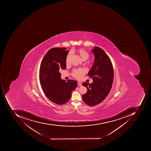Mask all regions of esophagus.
<instances>
[{
	"mask_svg": "<svg viewBox=\"0 0 151 151\" xmlns=\"http://www.w3.org/2000/svg\"><path fill=\"white\" fill-rule=\"evenodd\" d=\"M78 86H81L82 85V83H80V82H78Z\"/></svg>",
	"mask_w": 151,
	"mask_h": 151,
	"instance_id": "1",
	"label": "esophagus"
}]
</instances>
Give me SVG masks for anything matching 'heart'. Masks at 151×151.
Wrapping results in <instances>:
<instances>
[{"label":"heart","mask_w":151,"mask_h":151,"mask_svg":"<svg viewBox=\"0 0 151 151\" xmlns=\"http://www.w3.org/2000/svg\"><path fill=\"white\" fill-rule=\"evenodd\" d=\"M78 53L79 54L81 58L84 61L87 60L89 58V53L84 49H79V50L78 51ZM72 54V52H70L68 54L67 57H66V62H68V60H69V58L71 57ZM86 72H87V70L84 68L75 69L73 70V72L72 73V75L74 78H76L77 79H80L82 78L83 76L86 73Z\"/></svg>","instance_id":"1"}]
</instances>
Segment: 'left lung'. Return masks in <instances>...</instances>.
Listing matches in <instances>:
<instances>
[{"label":"left lung","mask_w":151,"mask_h":151,"mask_svg":"<svg viewBox=\"0 0 151 151\" xmlns=\"http://www.w3.org/2000/svg\"><path fill=\"white\" fill-rule=\"evenodd\" d=\"M92 50L94 54V62L88 75L92 78L93 83H82L88 90L82 95V99L90 106L99 104L107 97L111 89L114 77L112 63L104 51L98 47H95Z\"/></svg>","instance_id":"obj_1"}]
</instances>
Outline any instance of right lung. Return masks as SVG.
Instances as JSON below:
<instances>
[{
    "mask_svg": "<svg viewBox=\"0 0 151 151\" xmlns=\"http://www.w3.org/2000/svg\"><path fill=\"white\" fill-rule=\"evenodd\" d=\"M66 47H54L48 51L42 60L40 81L42 91L51 101L58 105L67 103L77 87L73 80H63L60 71L66 68L68 51Z\"/></svg>",
    "mask_w": 151,
    "mask_h": 151,
    "instance_id": "1",
    "label": "right lung"
}]
</instances>
